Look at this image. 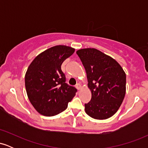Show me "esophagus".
Here are the masks:
<instances>
[{"instance_id": "34e87169", "label": "esophagus", "mask_w": 148, "mask_h": 148, "mask_svg": "<svg viewBox=\"0 0 148 148\" xmlns=\"http://www.w3.org/2000/svg\"><path fill=\"white\" fill-rule=\"evenodd\" d=\"M76 88H77V90H80V89H81V84H76Z\"/></svg>"}]
</instances>
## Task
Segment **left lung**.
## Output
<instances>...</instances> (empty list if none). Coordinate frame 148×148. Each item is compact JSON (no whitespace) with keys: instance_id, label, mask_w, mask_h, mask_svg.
<instances>
[{"instance_id":"obj_1","label":"left lung","mask_w":148,"mask_h":148,"mask_svg":"<svg viewBox=\"0 0 148 148\" xmlns=\"http://www.w3.org/2000/svg\"><path fill=\"white\" fill-rule=\"evenodd\" d=\"M76 54L86 69L91 100L86 113L97 120L113 116L122 104L126 92V74L114 59L96 49H83Z\"/></svg>"}]
</instances>
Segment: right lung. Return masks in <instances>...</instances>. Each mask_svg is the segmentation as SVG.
Wrapping results in <instances>:
<instances>
[{
  "mask_svg": "<svg viewBox=\"0 0 148 148\" xmlns=\"http://www.w3.org/2000/svg\"><path fill=\"white\" fill-rule=\"evenodd\" d=\"M74 49L58 45L39 54L28 67L25 86L30 103L40 114L53 116L64 111L77 90L69 86L61 64Z\"/></svg>",
  "mask_w": 148,
  "mask_h": 148,
  "instance_id": "1",
  "label": "right lung"
}]
</instances>
